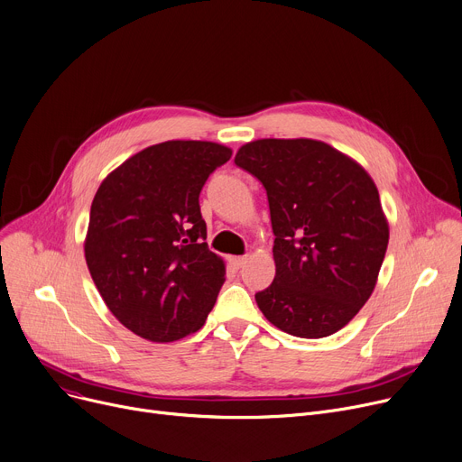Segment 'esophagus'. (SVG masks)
Returning a JSON list of instances; mask_svg holds the SVG:
<instances>
[{"label":"esophagus","instance_id":"34e87169","mask_svg":"<svg viewBox=\"0 0 462 462\" xmlns=\"http://www.w3.org/2000/svg\"><path fill=\"white\" fill-rule=\"evenodd\" d=\"M245 262H247V256H232V258H230V265H232L234 270L244 268Z\"/></svg>","mask_w":462,"mask_h":462}]
</instances>
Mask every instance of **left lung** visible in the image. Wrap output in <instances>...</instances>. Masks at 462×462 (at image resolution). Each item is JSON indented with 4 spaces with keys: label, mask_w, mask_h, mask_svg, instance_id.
I'll use <instances>...</instances> for the list:
<instances>
[{
    "label": "left lung",
    "mask_w": 462,
    "mask_h": 462,
    "mask_svg": "<svg viewBox=\"0 0 462 462\" xmlns=\"http://www.w3.org/2000/svg\"><path fill=\"white\" fill-rule=\"evenodd\" d=\"M234 162L268 192L275 279L256 303L275 328L322 338L367 303L390 241V225L369 172L312 138H260Z\"/></svg>",
    "instance_id": "8db88e82"
}]
</instances>
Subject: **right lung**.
<instances>
[{
	"label": "right lung",
	"mask_w": 462,
	"mask_h": 462,
	"mask_svg": "<svg viewBox=\"0 0 462 462\" xmlns=\"http://www.w3.org/2000/svg\"><path fill=\"white\" fill-rule=\"evenodd\" d=\"M230 157L215 142H161L114 168L95 192L88 270L117 322L145 341L199 331L217 301L226 268L208 249L199 197Z\"/></svg>",
	"instance_id": "add662e5"
}]
</instances>
